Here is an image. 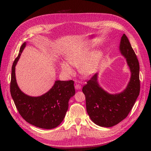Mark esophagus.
I'll list each match as a JSON object with an SVG mask.
<instances>
[{
    "label": "esophagus",
    "instance_id": "esophagus-1",
    "mask_svg": "<svg viewBox=\"0 0 151 151\" xmlns=\"http://www.w3.org/2000/svg\"><path fill=\"white\" fill-rule=\"evenodd\" d=\"M75 88H76V89H77V90H79V89H81V85H79V84L76 83V85H75Z\"/></svg>",
    "mask_w": 151,
    "mask_h": 151
}]
</instances>
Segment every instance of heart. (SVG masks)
Returning a JSON list of instances; mask_svg holds the SVG:
<instances>
[{"label": "heart", "mask_w": 151, "mask_h": 151, "mask_svg": "<svg viewBox=\"0 0 151 151\" xmlns=\"http://www.w3.org/2000/svg\"><path fill=\"white\" fill-rule=\"evenodd\" d=\"M103 58V53L101 50L93 52L89 46L79 48L68 53L67 61L61 62L62 71L68 75H72L74 69L70 65L76 67H80V73L85 77L94 76L99 69Z\"/></svg>", "instance_id": "b5f03b06"}]
</instances>
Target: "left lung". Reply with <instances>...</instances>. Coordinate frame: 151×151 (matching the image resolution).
I'll list each match as a JSON object with an SVG mask.
<instances>
[{
	"label": "left lung",
	"instance_id": "obj_1",
	"mask_svg": "<svg viewBox=\"0 0 151 151\" xmlns=\"http://www.w3.org/2000/svg\"><path fill=\"white\" fill-rule=\"evenodd\" d=\"M119 50L126 58L131 73L126 88L120 93H109L99 86L98 73L91 77L83 88L87 112L91 120L100 127H111L124 120L139 95V63L125 34L121 38Z\"/></svg>",
	"mask_w": 151,
	"mask_h": 151
}]
</instances>
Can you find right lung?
Returning a JSON list of instances; mask_svg holds the SVG:
<instances>
[{
    "label": "right lung",
    "mask_w": 151,
    "mask_h": 151,
    "mask_svg": "<svg viewBox=\"0 0 151 151\" xmlns=\"http://www.w3.org/2000/svg\"><path fill=\"white\" fill-rule=\"evenodd\" d=\"M23 43L12 67L11 94L21 116L30 124L44 129L58 127L63 120L68 101L76 93L74 81H56L48 92L40 96H30L19 89L16 79V65L26 47Z\"/></svg>",
    "instance_id": "add662e5"
}]
</instances>
